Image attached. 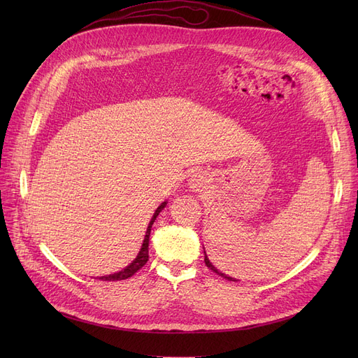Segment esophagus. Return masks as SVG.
<instances>
[{
  "label": "esophagus",
  "mask_w": 358,
  "mask_h": 358,
  "mask_svg": "<svg viewBox=\"0 0 358 358\" xmlns=\"http://www.w3.org/2000/svg\"><path fill=\"white\" fill-rule=\"evenodd\" d=\"M201 181H203V176H201L200 173H196V174L193 176V178H192L193 185H200V184H201Z\"/></svg>",
  "instance_id": "1"
}]
</instances>
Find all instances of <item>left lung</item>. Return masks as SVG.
<instances>
[{"label": "left lung", "mask_w": 358, "mask_h": 358, "mask_svg": "<svg viewBox=\"0 0 358 358\" xmlns=\"http://www.w3.org/2000/svg\"><path fill=\"white\" fill-rule=\"evenodd\" d=\"M203 250H204V247H203ZM204 262H206V266H208L213 273H216L217 275H220V277H223V278H227V280H229V281H238L236 278H234V277H231V275H228V274H224V273H222V271H219L212 262H210V259H209V257L206 255V251H204Z\"/></svg>", "instance_id": "1"}]
</instances>
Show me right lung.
I'll use <instances>...</instances> for the list:
<instances>
[{"mask_svg":"<svg viewBox=\"0 0 358 358\" xmlns=\"http://www.w3.org/2000/svg\"><path fill=\"white\" fill-rule=\"evenodd\" d=\"M166 203L168 201H164V203H161L158 208H157V210H155V213H154V216H152V219H150V222H149V224H148V228H146V232H145V238H143V242H142V247H141V250H139V252H138V255H136V258L130 262V264L127 266V267H124L123 270H120V271H117V273H113V274H108V275H101V277H97L99 280H103V281H115V280H124V278H129V277H131L134 275L138 270H141L145 264H146V261H148V258H149V251H148V247H149V236H150V228H152V224H154V222L157 220V216L162 212V209L165 208L166 206Z\"/></svg>","mask_w":358,"mask_h":358,"instance_id":"obj_1","label":"right lung"}]
</instances>
